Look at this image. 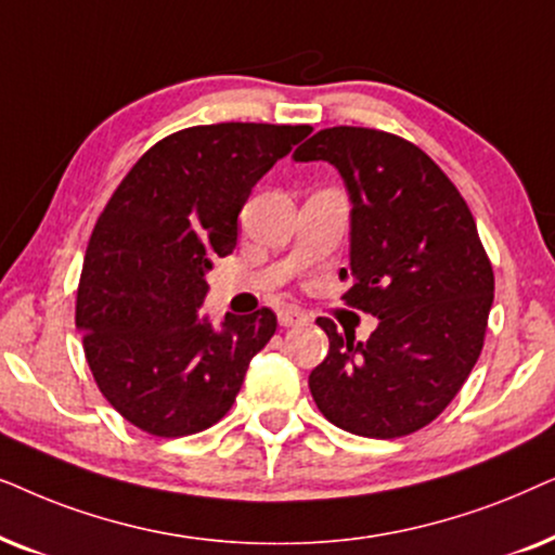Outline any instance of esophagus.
<instances>
[{"mask_svg":"<svg viewBox=\"0 0 555 555\" xmlns=\"http://www.w3.org/2000/svg\"><path fill=\"white\" fill-rule=\"evenodd\" d=\"M307 322V314L297 307H284L279 309V324L282 327H299V324Z\"/></svg>","mask_w":555,"mask_h":555,"instance_id":"1","label":"esophagus"}]
</instances>
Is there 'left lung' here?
Masks as SVG:
<instances>
[{
	"label": "left lung",
	"instance_id": "obj_1",
	"mask_svg": "<svg viewBox=\"0 0 555 555\" xmlns=\"http://www.w3.org/2000/svg\"><path fill=\"white\" fill-rule=\"evenodd\" d=\"M324 159L350 192L345 305L378 317L367 343L320 317L330 352L309 373L322 416L367 439L431 424L460 393L485 345L494 297L477 223L441 167L378 129H322L294 162Z\"/></svg>",
	"mask_w": 555,
	"mask_h": 555
}]
</instances>
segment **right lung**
<instances>
[{
  "mask_svg": "<svg viewBox=\"0 0 555 555\" xmlns=\"http://www.w3.org/2000/svg\"><path fill=\"white\" fill-rule=\"evenodd\" d=\"M312 127L175 131L129 169L88 241L76 327L103 398L152 437L205 431L231 411L276 314H201L212 258L233 254L250 190Z\"/></svg>",
  "mask_w": 555,
  "mask_h": 555,
  "instance_id": "right-lung-1",
  "label": "right lung"
}]
</instances>
